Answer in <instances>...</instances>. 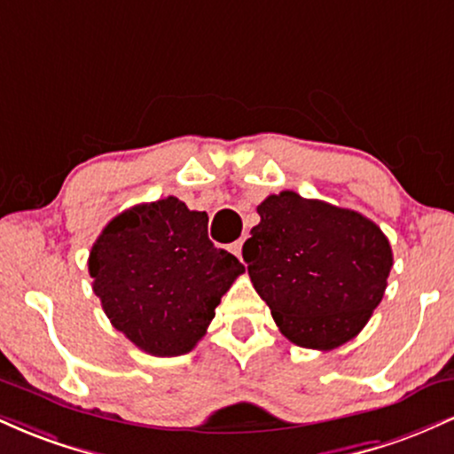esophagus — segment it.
<instances>
[{"mask_svg": "<svg viewBox=\"0 0 454 454\" xmlns=\"http://www.w3.org/2000/svg\"><path fill=\"white\" fill-rule=\"evenodd\" d=\"M231 252H232L237 258H241V254H243V239H239V241H234V243L231 245Z\"/></svg>", "mask_w": 454, "mask_h": 454, "instance_id": "obj_1", "label": "esophagus"}]
</instances>
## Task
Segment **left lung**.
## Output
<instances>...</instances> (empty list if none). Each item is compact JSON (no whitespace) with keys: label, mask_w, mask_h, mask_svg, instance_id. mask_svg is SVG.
<instances>
[{"label":"left lung","mask_w":454,"mask_h":454,"mask_svg":"<svg viewBox=\"0 0 454 454\" xmlns=\"http://www.w3.org/2000/svg\"><path fill=\"white\" fill-rule=\"evenodd\" d=\"M243 260L281 335L301 348L333 350L363 331L393 267L387 234L352 209L270 194Z\"/></svg>","instance_id":"obj_1"}]
</instances>
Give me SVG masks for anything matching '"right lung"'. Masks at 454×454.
<instances>
[{
  "label": "right lung",
  "instance_id": "obj_1",
  "mask_svg": "<svg viewBox=\"0 0 454 454\" xmlns=\"http://www.w3.org/2000/svg\"><path fill=\"white\" fill-rule=\"evenodd\" d=\"M209 215L168 196L119 213L90 252L93 293L134 346L181 356L205 337L245 267L207 234Z\"/></svg>",
  "mask_w": 454,
  "mask_h": 454
}]
</instances>
